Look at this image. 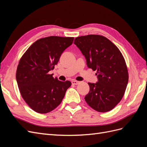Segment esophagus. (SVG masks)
I'll list each match as a JSON object with an SVG mask.
<instances>
[{
    "instance_id": "obj_1",
    "label": "esophagus",
    "mask_w": 147,
    "mask_h": 147,
    "mask_svg": "<svg viewBox=\"0 0 147 147\" xmlns=\"http://www.w3.org/2000/svg\"><path fill=\"white\" fill-rule=\"evenodd\" d=\"M79 82H78V81H76V80H73V81H72V84H79Z\"/></svg>"
}]
</instances>
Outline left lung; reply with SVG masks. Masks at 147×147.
Segmentation results:
<instances>
[{
    "label": "left lung",
    "instance_id": "1",
    "mask_svg": "<svg viewBox=\"0 0 147 147\" xmlns=\"http://www.w3.org/2000/svg\"><path fill=\"white\" fill-rule=\"evenodd\" d=\"M74 43L85 57L87 65L97 70L98 82L88 83L84 99L99 112L112 110L121 101L128 83V70L121 51L110 40L100 35L75 38Z\"/></svg>",
    "mask_w": 147,
    "mask_h": 147
}]
</instances>
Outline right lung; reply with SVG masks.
<instances>
[{
    "instance_id": "obj_1",
    "label": "right lung",
    "mask_w": 147,
    "mask_h": 147,
    "mask_svg": "<svg viewBox=\"0 0 147 147\" xmlns=\"http://www.w3.org/2000/svg\"><path fill=\"white\" fill-rule=\"evenodd\" d=\"M74 37L50 36L35 41L22 56L16 78L21 95L35 112L47 113L63 100L70 82H61L49 72L55 69L61 54L72 45Z\"/></svg>"
}]
</instances>
